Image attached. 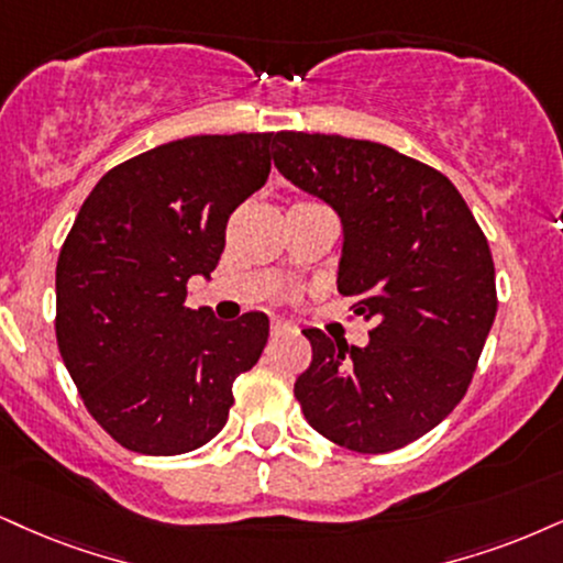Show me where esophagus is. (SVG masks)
<instances>
[{
    "instance_id": "obj_1",
    "label": "esophagus",
    "mask_w": 563,
    "mask_h": 563,
    "mask_svg": "<svg viewBox=\"0 0 563 563\" xmlns=\"http://www.w3.org/2000/svg\"><path fill=\"white\" fill-rule=\"evenodd\" d=\"M295 325L287 321H271V336H284V334H295Z\"/></svg>"
}]
</instances>
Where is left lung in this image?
Wrapping results in <instances>:
<instances>
[{
	"label": "left lung",
	"instance_id": "left-lung-1",
	"mask_svg": "<svg viewBox=\"0 0 563 563\" xmlns=\"http://www.w3.org/2000/svg\"><path fill=\"white\" fill-rule=\"evenodd\" d=\"M274 164L339 213V292L373 321L367 346L302 331L313 346L295 380L305 420L360 454L407 446L473 380L498 308L488 240L449 177L388 145L276 133Z\"/></svg>",
	"mask_w": 563,
	"mask_h": 563
}]
</instances>
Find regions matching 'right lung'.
<instances>
[{
    "label": "right lung",
    "instance_id": "1",
    "mask_svg": "<svg viewBox=\"0 0 563 563\" xmlns=\"http://www.w3.org/2000/svg\"><path fill=\"white\" fill-rule=\"evenodd\" d=\"M274 133L192 135L117 164L90 190L57 261V344L82 405L120 446L175 456L224 428L232 384L268 318L221 323L185 305L221 258L227 221L266 185Z\"/></svg>",
    "mask_w": 563,
    "mask_h": 563
}]
</instances>
